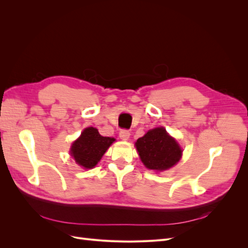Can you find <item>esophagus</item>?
I'll list each match as a JSON object with an SVG mask.
<instances>
[{"label": "esophagus", "mask_w": 248, "mask_h": 248, "mask_svg": "<svg viewBox=\"0 0 248 248\" xmlns=\"http://www.w3.org/2000/svg\"><path fill=\"white\" fill-rule=\"evenodd\" d=\"M119 137H120V139L123 140H127L130 137V132L127 129H122V130H120V132H119Z\"/></svg>", "instance_id": "34e87169"}]
</instances>
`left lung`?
I'll list each match as a JSON object with an SVG mask.
<instances>
[{
	"mask_svg": "<svg viewBox=\"0 0 248 248\" xmlns=\"http://www.w3.org/2000/svg\"><path fill=\"white\" fill-rule=\"evenodd\" d=\"M136 147L142 163L149 170L170 169L182 156L178 142L169 136L163 127L149 130L137 140Z\"/></svg>",
	"mask_w": 248,
	"mask_h": 248,
	"instance_id": "8db88e82",
	"label": "left lung"
}]
</instances>
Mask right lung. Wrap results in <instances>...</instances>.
Segmentation results:
<instances>
[{"instance_id":"1","label":"right lung","mask_w":248,"mask_h":248,"mask_svg":"<svg viewBox=\"0 0 248 248\" xmlns=\"http://www.w3.org/2000/svg\"><path fill=\"white\" fill-rule=\"evenodd\" d=\"M114 140L112 138L100 136L94 127H88L73 142L70 150L71 156L80 167L92 169L98 163Z\"/></svg>"}]
</instances>
